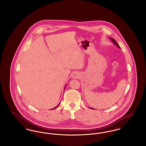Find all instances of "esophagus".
I'll list each match as a JSON object with an SVG mask.
<instances>
[{
	"mask_svg": "<svg viewBox=\"0 0 146 146\" xmlns=\"http://www.w3.org/2000/svg\"><path fill=\"white\" fill-rule=\"evenodd\" d=\"M80 74L78 73V72H73L72 74V78L73 79H77V78H80Z\"/></svg>",
	"mask_w": 146,
	"mask_h": 146,
	"instance_id": "34e87169",
	"label": "esophagus"
}]
</instances>
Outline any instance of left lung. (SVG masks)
<instances>
[{
	"label": "left lung",
	"mask_w": 146,
	"mask_h": 146,
	"mask_svg": "<svg viewBox=\"0 0 146 146\" xmlns=\"http://www.w3.org/2000/svg\"><path fill=\"white\" fill-rule=\"evenodd\" d=\"M110 38L111 39V40L112 41V42H113V44H114V45H115L117 47H118V48L120 49V46H119V45H118V43L116 42V41H115V40L114 39H113V38ZM89 108H91V109H92V110H95L94 108H91V107H89Z\"/></svg>",
	"instance_id": "8db88e82"
}]
</instances>
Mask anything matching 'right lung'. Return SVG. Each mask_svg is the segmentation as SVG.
I'll use <instances>...</instances> for the list:
<instances>
[{
	"mask_svg": "<svg viewBox=\"0 0 146 146\" xmlns=\"http://www.w3.org/2000/svg\"><path fill=\"white\" fill-rule=\"evenodd\" d=\"M66 85H67V84H66V85H65V86H64V90H65V88H66ZM60 104H61V102H60L59 104H58V106H57L56 107H55L54 108H52V109H51V110H54V109H55V108H57V107Z\"/></svg>",
	"mask_w": 146,
	"mask_h": 146,
	"instance_id": "add662e5",
	"label": "right lung"
}]
</instances>
